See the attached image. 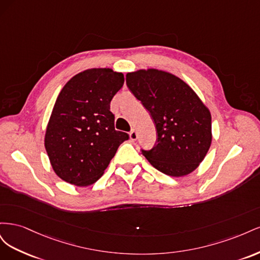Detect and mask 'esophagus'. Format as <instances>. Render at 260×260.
Segmentation results:
<instances>
[{
    "label": "esophagus",
    "instance_id": "esophagus-1",
    "mask_svg": "<svg viewBox=\"0 0 260 260\" xmlns=\"http://www.w3.org/2000/svg\"><path fill=\"white\" fill-rule=\"evenodd\" d=\"M129 137H130V139H131L132 141H135V140H137V138H138V133L136 132V130H131V131L129 132Z\"/></svg>",
    "mask_w": 260,
    "mask_h": 260
}]
</instances>
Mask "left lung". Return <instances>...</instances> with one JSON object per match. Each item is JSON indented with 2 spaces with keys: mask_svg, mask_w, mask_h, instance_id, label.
<instances>
[{
  "mask_svg": "<svg viewBox=\"0 0 260 260\" xmlns=\"http://www.w3.org/2000/svg\"><path fill=\"white\" fill-rule=\"evenodd\" d=\"M125 82L156 127L155 145L141 148L146 159L172 177L198 168L211 143V116L195 92L176 76L156 69L128 74Z\"/></svg>",
  "mask_w": 260,
  "mask_h": 260,
  "instance_id": "left-lung-1",
  "label": "left lung"
}]
</instances>
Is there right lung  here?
<instances>
[{"mask_svg": "<svg viewBox=\"0 0 260 260\" xmlns=\"http://www.w3.org/2000/svg\"><path fill=\"white\" fill-rule=\"evenodd\" d=\"M124 78L112 69H88L60 91L45 133V149L60 179L79 186L98 181L129 139L115 129L111 101Z\"/></svg>", "mask_w": 260, "mask_h": 260, "instance_id": "1", "label": "right lung"}]
</instances>
